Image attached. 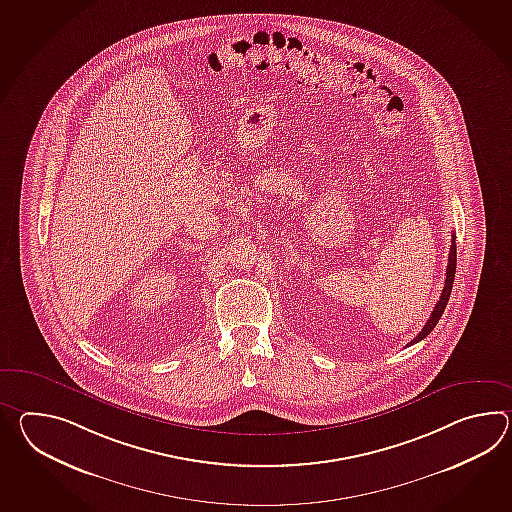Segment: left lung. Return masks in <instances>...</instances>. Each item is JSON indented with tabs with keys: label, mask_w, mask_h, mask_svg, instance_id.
<instances>
[{
	"label": "left lung",
	"mask_w": 512,
	"mask_h": 512,
	"mask_svg": "<svg viewBox=\"0 0 512 512\" xmlns=\"http://www.w3.org/2000/svg\"><path fill=\"white\" fill-rule=\"evenodd\" d=\"M455 262H457V253H455V235H452V246H450V253H448V268H446V281H444L443 292H441V297H439L437 305L433 308L432 316L428 319V323L422 327L421 332H419L413 340L409 341V345H413V343L421 341L422 338H426V336L432 332L433 327L439 323L441 316H443L444 308L448 305V299H450V294H452V284H454L455 277Z\"/></svg>",
	"instance_id": "left-lung-1"
}]
</instances>
